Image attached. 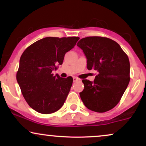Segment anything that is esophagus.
Returning <instances> with one entry per match:
<instances>
[{
    "instance_id": "1",
    "label": "esophagus",
    "mask_w": 146,
    "mask_h": 146,
    "mask_svg": "<svg viewBox=\"0 0 146 146\" xmlns=\"http://www.w3.org/2000/svg\"><path fill=\"white\" fill-rule=\"evenodd\" d=\"M79 80H80V79L76 78V77H73V82H76L79 81Z\"/></svg>"
}]
</instances>
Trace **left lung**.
<instances>
[{
	"label": "left lung",
	"instance_id": "left-lung-1",
	"mask_svg": "<svg viewBox=\"0 0 146 146\" xmlns=\"http://www.w3.org/2000/svg\"><path fill=\"white\" fill-rule=\"evenodd\" d=\"M77 46L87 60V68L98 72L94 82L82 80L80 98L87 108L98 113L111 110L121 100L130 82L128 57L118 43L108 38H82Z\"/></svg>",
	"mask_w": 146,
	"mask_h": 146
}]
</instances>
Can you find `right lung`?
I'll use <instances>...</instances> for the list:
<instances>
[{
	"label": "right lung",
	"instance_id": "add662e5",
	"mask_svg": "<svg viewBox=\"0 0 146 146\" xmlns=\"http://www.w3.org/2000/svg\"><path fill=\"white\" fill-rule=\"evenodd\" d=\"M79 39L46 37L30 45L22 54L16 80L26 102L36 111L50 114L63 106L73 78H62L52 71L62 64L65 53Z\"/></svg>",
	"mask_w": 146,
	"mask_h": 146
}]
</instances>
